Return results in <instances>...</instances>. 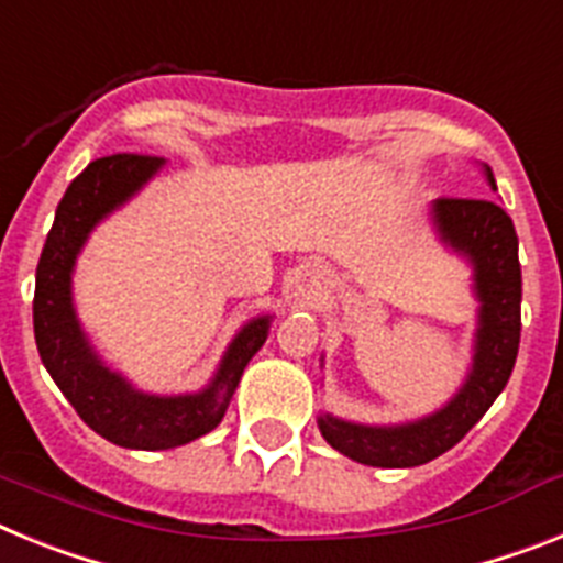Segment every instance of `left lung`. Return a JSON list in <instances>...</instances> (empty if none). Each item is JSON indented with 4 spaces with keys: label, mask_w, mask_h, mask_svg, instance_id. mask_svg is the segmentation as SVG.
I'll return each mask as SVG.
<instances>
[{
    "label": "left lung",
    "mask_w": 563,
    "mask_h": 563,
    "mask_svg": "<svg viewBox=\"0 0 563 563\" xmlns=\"http://www.w3.org/2000/svg\"><path fill=\"white\" fill-rule=\"evenodd\" d=\"M496 191L490 166L479 163ZM429 220L445 251L471 267L476 330L471 363L449 402L406 422H355L332 411L318 415V429L332 449L372 467H415L437 460L474 429L510 380L521 338V267L514 220L494 200H434ZM324 366V357H321Z\"/></svg>",
    "instance_id": "8db88e82"
}]
</instances>
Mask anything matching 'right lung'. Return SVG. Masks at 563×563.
<instances>
[{"instance_id": "right-lung-1", "label": "right lung", "mask_w": 563, "mask_h": 563, "mask_svg": "<svg viewBox=\"0 0 563 563\" xmlns=\"http://www.w3.org/2000/svg\"><path fill=\"white\" fill-rule=\"evenodd\" d=\"M166 161L112 154L92 161L69 183L36 267L33 332L44 369L89 429L132 451H166L208 434L222 422L242 372L267 341L273 316L239 327L211 380L186 395H152L112 369L89 341L73 298V273L84 245L109 213L126 206L161 174Z\"/></svg>"}]
</instances>
